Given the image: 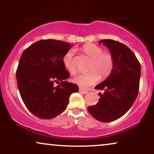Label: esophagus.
I'll use <instances>...</instances> for the list:
<instances>
[{"label": "esophagus", "mask_w": 154, "mask_h": 154, "mask_svg": "<svg viewBox=\"0 0 154 154\" xmlns=\"http://www.w3.org/2000/svg\"><path fill=\"white\" fill-rule=\"evenodd\" d=\"M79 91L81 92V93H83V94H87L88 92V90H83V89H81V88H80L79 89Z\"/></svg>", "instance_id": "34e87169"}]
</instances>
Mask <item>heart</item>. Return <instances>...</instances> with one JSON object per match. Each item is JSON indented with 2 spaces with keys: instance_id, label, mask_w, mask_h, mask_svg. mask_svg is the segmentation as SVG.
<instances>
[{
  "instance_id": "b5f03b06",
  "label": "heart",
  "mask_w": 154,
  "mask_h": 154,
  "mask_svg": "<svg viewBox=\"0 0 154 154\" xmlns=\"http://www.w3.org/2000/svg\"><path fill=\"white\" fill-rule=\"evenodd\" d=\"M82 50L88 57L92 58L88 73H82L75 76L73 81L83 88H88L95 84L100 79L109 76L114 69L115 61L113 54L109 52H103L100 46L93 43H86ZM63 64L71 74L77 73L78 69L75 60V51L71 49L67 51L62 58Z\"/></svg>"
}]
</instances>
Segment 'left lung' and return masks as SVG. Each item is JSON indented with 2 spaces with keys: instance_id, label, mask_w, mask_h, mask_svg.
<instances>
[{
  "instance_id": "8db88e82",
  "label": "left lung",
  "mask_w": 154,
  "mask_h": 154,
  "mask_svg": "<svg viewBox=\"0 0 154 154\" xmlns=\"http://www.w3.org/2000/svg\"><path fill=\"white\" fill-rule=\"evenodd\" d=\"M106 45L114 57V69L96 90L100 99L94 106H88L90 114L97 121L112 122L125 114L135 101L140 88L141 66L134 52L128 46L111 39L99 42Z\"/></svg>"
}]
</instances>
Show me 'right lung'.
Listing matches in <instances>:
<instances>
[{"mask_svg":"<svg viewBox=\"0 0 154 154\" xmlns=\"http://www.w3.org/2000/svg\"><path fill=\"white\" fill-rule=\"evenodd\" d=\"M71 48L66 42L41 40L21 56L16 71L19 91L28 110L40 119H50L60 114L71 93L79 91L75 83L64 81L70 75L62 58Z\"/></svg>","mask_w":154,"mask_h":154,"instance_id":"right-lung-1","label":"right lung"}]
</instances>
